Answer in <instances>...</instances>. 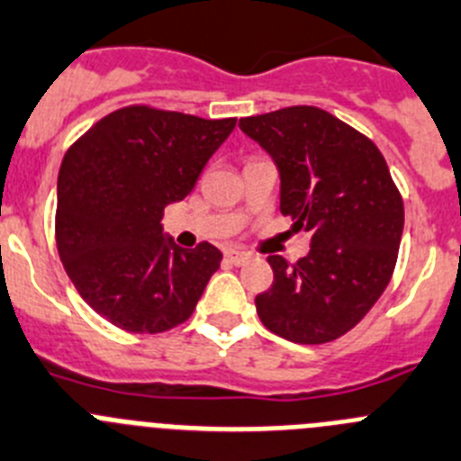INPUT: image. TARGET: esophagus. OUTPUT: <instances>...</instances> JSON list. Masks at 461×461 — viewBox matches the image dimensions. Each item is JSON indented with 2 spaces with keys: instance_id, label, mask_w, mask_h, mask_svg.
I'll use <instances>...</instances> for the list:
<instances>
[{
  "instance_id": "1",
  "label": "esophagus",
  "mask_w": 461,
  "mask_h": 461,
  "mask_svg": "<svg viewBox=\"0 0 461 461\" xmlns=\"http://www.w3.org/2000/svg\"><path fill=\"white\" fill-rule=\"evenodd\" d=\"M225 257H227V261H231V264H236V267H240V264H246V261L250 259V255H248V252L234 250V248H231V250H225Z\"/></svg>"
}]
</instances>
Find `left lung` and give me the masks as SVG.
Returning a JSON list of instances; mask_svg holds the SVG:
<instances>
[{
    "instance_id": "8db88e82",
    "label": "left lung",
    "mask_w": 461,
    "mask_h": 461,
    "mask_svg": "<svg viewBox=\"0 0 461 461\" xmlns=\"http://www.w3.org/2000/svg\"><path fill=\"white\" fill-rule=\"evenodd\" d=\"M280 172V211L312 234L289 267L268 257L273 285L255 298L271 333L323 344L351 330L391 282L404 230V204L372 140L312 105L239 122Z\"/></svg>"
}]
</instances>
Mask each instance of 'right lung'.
Masks as SVG:
<instances>
[{
    "label": "right lung",
    "instance_id": "1",
    "mask_svg": "<svg viewBox=\"0 0 461 461\" xmlns=\"http://www.w3.org/2000/svg\"><path fill=\"white\" fill-rule=\"evenodd\" d=\"M236 119H200L131 105L112 112L66 151L57 179V250L80 296L128 333L184 323L221 268L211 243L179 248L163 211L181 202L234 131Z\"/></svg>",
    "mask_w": 461,
    "mask_h": 461
}]
</instances>
